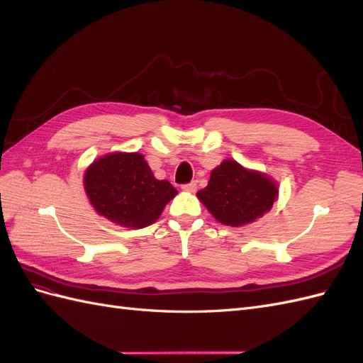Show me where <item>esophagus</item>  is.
I'll return each instance as SVG.
<instances>
[{
	"instance_id": "obj_1",
	"label": "esophagus",
	"mask_w": 363,
	"mask_h": 363,
	"mask_svg": "<svg viewBox=\"0 0 363 363\" xmlns=\"http://www.w3.org/2000/svg\"><path fill=\"white\" fill-rule=\"evenodd\" d=\"M182 189L186 191V192H195L196 191V182H191V183L183 184Z\"/></svg>"
}]
</instances>
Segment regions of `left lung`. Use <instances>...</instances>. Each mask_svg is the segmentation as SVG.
Returning a JSON list of instances; mask_svg holds the SVG:
<instances>
[{
  "label": "left lung",
  "mask_w": 363,
  "mask_h": 363,
  "mask_svg": "<svg viewBox=\"0 0 363 363\" xmlns=\"http://www.w3.org/2000/svg\"><path fill=\"white\" fill-rule=\"evenodd\" d=\"M277 194V186L267 175L248 171L235 160H224L196 196L219 223L238 227L268 212Z\"/></svg>",
  "instance_id": "1"
}]
</instances>
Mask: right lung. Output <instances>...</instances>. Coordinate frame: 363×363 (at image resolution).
<instances>
[{"label":"right lung","instance_id":"right-lung-1","mask_svg":"<svg viewBox=\"0 0 363 363\" xmlns=\"http://www.w3.org/2000/svg\"><path fill=\"white\" fill-rule=\"evenodd\" d=\"M84 189L98 213L128 228L155 223L177 194L168 180L152 175L138 152H113L95 160L84 174Z\"/></svg>","mask_w":363,"mask_h":363}]
</instances>
